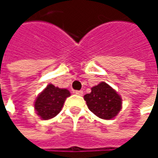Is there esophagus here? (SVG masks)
Segmentation results:
<instances>
[{"label":"esophagus","instance_id":"esophagus-1","mask_svg":"<svg viewBox=\"0 0 158 158\" xmlns=\"http://www.w3.org/2000/svg\"><path fill=\"white\" fill-rule=\"evenodd\" d=\"M74 93H75V94H77V95H80V96H81V95H83V91H82V90H75V91H74Z\"/></svg>","mask_w":158,"mask_h":158}]
</instances>
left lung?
I'll use <instances>...</instances> for the list:
<instances>
[{"instance_id": "8db88e82", "label": "left lung", "mask_w": 158, "mask_h": 158, "mask_svg": "<svg viewBox=\"0 0 158 158\" xmlns=\"http://www.w3.org/2000/svg\"><path fill=\"white\" fill-rule=\"evenodd\" d=\"M84 100L90 111L104 120L114 118L122 109V98L105 82L92 87Z\"/></svg>"}]
</instances>
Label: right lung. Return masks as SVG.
I'll return each instance as SVG.
<instances>
[{
  "instance_id": "right-lung-1",
  "label": "right lung",
  "mask_w": 158,
  "mask_h": 158,
  "mask_svg": "<svg viewBox=\"0 0 158 158\" xmlns=\"http://www.w3.org/2000/svg\"><path fill=\"white\" fill-rule=\"evenodd\" d=\"M70 92L67 89H59L49 84L38 95L35 102V110L43 120H48L57 115Z\"/></svg>"
}]
</instances>
